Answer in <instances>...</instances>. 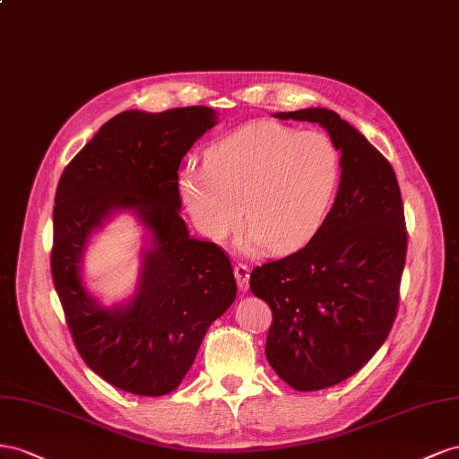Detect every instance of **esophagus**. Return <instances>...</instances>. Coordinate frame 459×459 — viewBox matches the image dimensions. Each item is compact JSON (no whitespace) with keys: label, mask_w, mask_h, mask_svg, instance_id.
<instances>
[{"label":"esophagus","mask_w":459,"mask_h":459,"mask_svg":"<svg viewBox=\"0 0 459 459\" xmlns=\"http://www.w3.org/2000/svg\"><path fill=\"white\" fill-rule=\"evenodd\" d=\"M234 277H237L240 290L246 292L247 286H250V267L244 265V264H237V265H234Z\"/></svg>","instance_id":"1"}]
</instances>
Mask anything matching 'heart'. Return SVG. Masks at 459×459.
Here are the masks:
<instances>
[{"mask_svg": "<svg viewBox=\"0 0 459 459\" xmlns=\"http://www.w3.org/2000/svg\"><path fill=\"white\" fill-rule=\"evenodd\" d=\"M338 180L340 152L329 134L255 121L215 142L204 165L182 167L178 190L209 238H227L244 213L242 250L267 244L288 252L317 232Z\"/></svg>", "mask_w": 459, "mask_h": 459, "instance_id": "b5f03b06", "label": "heart"}]
</instances>
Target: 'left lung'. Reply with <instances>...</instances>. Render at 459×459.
Instances as JSON below:
<instances>
[{
  "instance_id": "obj_1",
  "label": "left lung",
  "mask_w": 459,
  "mask_h": 459,
  "mask_svg": "<svg viewBox=\"0 0 459 459\" xmlns=\"http://www.w3.org/2000/svg\"><path fill=\"white\" fill-rule=\"evenodd\" d=\"M274 117L319 123L342 153L336 200L313 238L250 277L273 311L267 361L286 385L311 392L342 383L385 344L408 230L394 169L359 130L323 108Z\"/></svg>"
}]
</instances>
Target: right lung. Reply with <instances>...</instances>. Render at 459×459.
<instances>
[{"mask_svg":"<svg viewBox=\"0 0 459 459\" xmlns=\"http://www.w3.org/2000/svg\"><path fill=\"white\" fill-rule=\"evenodd\" d=\"M212 108L123 111L65 167L56 192L51 274L88 368L138 396L173 392L215 319L237 298L230 259L215 242L195 240L180 217L178 167L217 121ZM133 208L149 229L135 298L101 308L80 277L89 234L115 211Z\"/></svg>","mask_w":459,"mask_h":459,"instance_id":"obj_1","label":"right lung"}]
</instances>
